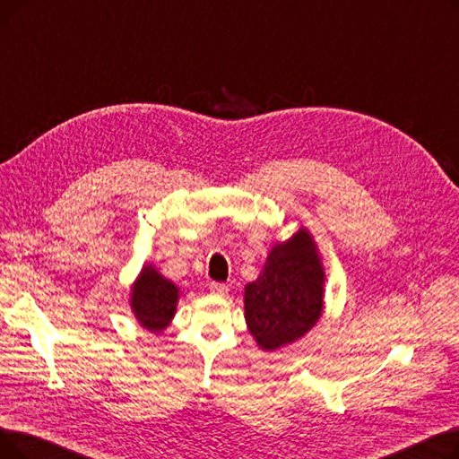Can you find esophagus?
Masks as SVG:
<instances>
[{
    "label": "esophagus",
    "mask_w": 459,
    "mask_h": 459,
    "mask_svg": "<svg viewBox=\"0 0 459 459\" xmlns=\"http://www.w3.org/2000/svg\"><path fill=\"white\" fill-rule=\"evenodd\" d=\"M210 290L212 294H217V296H227L229 286L225 282H210Z\"/></svg>",
    "instance_id": "esophagus-1"
}]
</instances>
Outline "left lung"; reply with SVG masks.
I'll list each match as a JSON object with an SVG mask.
<instances>
[{"instance_id": "8db88e82", "label": "left lung", "mask_w": 459, "mask_h": 459, "mask_svg": "<svg viewBox=\"0 0 459 459\" xmlns=\"http://www.w3.org/2000/svg\"><path fill=\"white\" fill-rule=\"evenodd\" d=\"M324 298V258L301 225L272 246L262 272L244 288V316L258 348L277 351L303 339L322 318Z\"/></svg>"}]
</instances>
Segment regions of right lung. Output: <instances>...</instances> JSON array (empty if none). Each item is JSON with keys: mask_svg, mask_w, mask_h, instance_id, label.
<instances>
[{"mask_svg": "<svg viewBox=\"0 0 459 459\" xmlns=\"http://www.w3.org/2000/svg\"><path fill=\"white\" fill-rule=\"evenodd\" d=\"M180 288L169 281L152 262H144L130 286V308L135 322L154 334L171 325L180 299Z\"/></svg>", "mask_w": 459, "mask_h": 459, "instance_id": "obj_1", "label": "right lung"}]
</instances>
